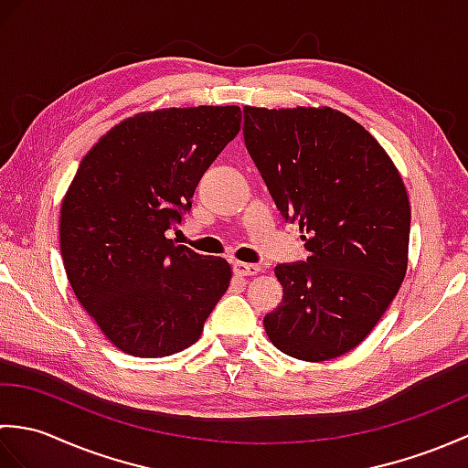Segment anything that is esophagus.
Here are the masks:
<instances>
[{"label": "esophagus", "mask_w": 468, "mask_h": 468, "mask_svg": "<svg viewBox=\"0 0 468 468\" xmlns=\"http://www.w3.org/2000/svg\"><path fill=\"white\" fill-rule=\"evenodd\" d=\"M233 271L237 273V275H241V277H251V275H257L261 271V267L260 265H255V263H243V261H235L233 263Z\"/></svg>", "instance_id": "1"}]
</instances>
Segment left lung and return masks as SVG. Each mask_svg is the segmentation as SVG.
Masks as SVG:
<instances>
[{"label": "left lung", "mask_w": 468, "mask_h": 468, "mask_svg": "<svg viewBox=\"0 0 468 468\" xmlns=\"http://www.w3.org/2000/svg\"><path fill=\"white\" fill-rule=\"evenodd\" d=\"M243 136L285 221L310 257L282 263L283 302L263 325L271 344L325 362L364 342L409 267L410 203L380 143L330 106H245Z\"/></svg>", "instance_id": "obj_1"}]
</instances>
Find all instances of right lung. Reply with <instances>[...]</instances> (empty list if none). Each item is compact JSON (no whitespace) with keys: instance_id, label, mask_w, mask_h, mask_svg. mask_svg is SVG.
Masks as SVG:
<instances>
[{"instance_id":"obj_1","label":"right lung","mask_w":468,"mask_h":468,"mask_svg":"<svg viewBox=\"0 0 468 468\" xmlns=\"http://www.w3.org/2000/svg\"><path fill=\"white\" fill-rule=\"evenodd\" d=\"M239 131V106L141 112L78 166L59 211V251L78 302L124 354L163 357L195 344L231 283L225 260L165 233Z\"/></svg>"}]
</instances>
